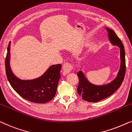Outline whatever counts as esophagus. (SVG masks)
<instances>
[{
  "label": "esophagus",
  "instance_id": "1",
  "mask_svg": "<svg viewBox=\"0 0 132 132\" xmlns=\"http://www.w3.org/2000/svg\"><path fill=\"white\" fill-rule=\"evenodd\" d=\"M72 70V66L71 64L68 63H66L63 65V71L64 75H66V74L70 73Z\"/></svg>",
  "mask_w": 132,
  "mask_h": 132
}]
</instances>
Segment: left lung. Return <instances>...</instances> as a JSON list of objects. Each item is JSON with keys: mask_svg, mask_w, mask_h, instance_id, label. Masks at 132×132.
Listing matches in <instances>:
<instances>
[{"mask_svg": "<svg viewBox=\"0 0 132 132\" xmlns=\"http://www.w3.org/2000/svg\"><path fill=\"white\" fill-rule=\"evenodd\" d=\"M108 31V36L109 41L113 45H117L120 48V68L117 75L114 80L108 84L101 85H94L91 83L82 70L77 73L79 78V84L77 88L78 93L82 99L89 102H97L103 100L119 88L124 80L126 73V59L124 47L120 39L117 36L116 33L111 29L106 27Z\"/></svg>", "mask_w": 132, "mask_h": 132, "instance_id": "8db88e82", "label": "left lung"}]
</instances>
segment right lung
Wrapping results in <instances>:
<instances>
[{"mask_svg":"<svg viewBox=\"0 0 132 132\" xmlns=\"http://www.w3.org/2000/svg\"><path fill=\"white\" fill-rule=\"evenodd\" d=\"M10 49L11 42L7 48L5 69L7 78L13 89L20 96L31 102L44 103L53 99L56 94L60 78L62 65L53 64L40 77L29 80H23L16 77L11 70Z\"/></svg>","mask_w":132,"mask_h":132,"instance_id":"right-lung-1","label":"right lung"}]
</instances>
